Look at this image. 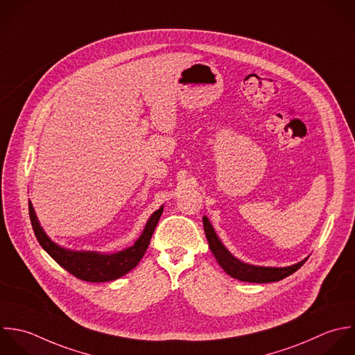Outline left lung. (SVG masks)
<instances>
[{
    "label": "left lung",
    "mask_w": 355,
    "mask_h": 355,
    "mask_svg": "<svg viewBox=\"0 0 355 355\" xmlns=\"http://www.w3.org/2000/svg\"><path fill=\"white\" fill-rule=\"evenodd\" d=\"M203 227H205V232H206V238H207L210 250L213 252V254L217 259L218 264L221 266V268L228 275H231L235 279H239V281H243V282H253V284L277 282V281H281V279L292 275L293 272H296L307 261V259H306V260H303V261H300V263H297L295 266L284 267V268L250 266V264L242 263L238 259H235L224 248V245L217 238L211 224L209 223V220L206 217H203Z\"/></svg>",
    "instance_id": "left-lung-1"
}]
</instances>
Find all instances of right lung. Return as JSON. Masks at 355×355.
Segmentation results:
<instances>
[{"instance_id": "1", "label": "right lung", "mask_w": 355, "mask_h": 355, "mask_svg": "<svg viewBox=\"0 0 355 355\" xmlns=\"http://www.w3.org/2000/svg\"><path fill=\"white\" fill-rule=\"evenodd\" d=\"M162 213H163V207H160L150 216L142 235L131 248L113 254H101L94 252H71V250L62 249L60 246L53 243L44 234L35 217L34 209L28 202V214H30L31 227L41 248L67 272L87 282L114 281L125 275L127 272H130L132 268H135L149 246L150 238L153 235V231L157 225V221Z\"/></svg>"}]
</instances>
